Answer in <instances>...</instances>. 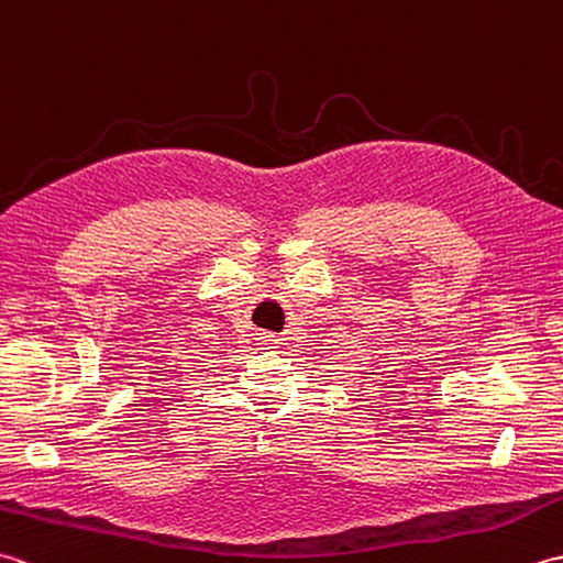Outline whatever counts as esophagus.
Segmentation results:
<instances>
[{
	"instance_id": "esophagus-1",
	"label": "esophagus",
	"mask_w": 563,
	"mask_h": 563,
	"mask_svg": "<svg viewBox=\"0 0 563 563\" xmlns=\"http://www.w3.org/2000/svg\"><path fill=\"white\" fill-rule=\"evenodd\" d=\"M258 341H261V343H266V345H268V349H273V345H275V343H278L280 339H278V336H275V333H271V331H261V333H258Z\"/></svg>"
}]
</instances>
